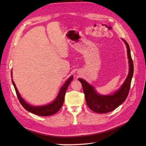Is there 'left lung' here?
Here are the masks:
<instances>
[{
	"mask_svg": "<svg viewBox=\"0 0 146 146\" xmlns=\"http://www.w3.org/2000/svg\"><path fill=\"white\" fill-rule=\"evenodd\" d=\"M122 40L127 49L129 72L124 82L117 91L111 95L99 94L92 85L83 79H78L82 85L87 105L91 110L96 113H105L113 111L123 103L128 96L134 73V65L129 45L124 39L122 38Z\"/></svg>",
	"mask_w": 146,
	"mask_h": 146,
	"instance_id": "left-lung-1",
	"label": "left lung"
}]
</instances>
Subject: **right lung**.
Returning a JSON list of instances; mask_svg holds the SVG:
<instances>
[{"label": "right lung", "mask_w": 146, "mask_h": 146, "mask_svg": "<svg viewBox=\"0 0 146 146\" xmlns=\"http://www.w3.org/2000/svg\"><path fill=\"white\" fill-rule=\"evenodd\" d=\"M11 77L12 78V71L11 72ZM73 79V76H72L66 80L64 85L60 88V90L57 97L52 102L41 106H33L28 104L21 96L13 79H12V82L15 88V91H16L19 101L22 106L29 112H31L39 116L47 117L55 114L60 110L64 102V96L67 88Z\"/></svg>", "instance_id": "right-lung-1"}]
</instances>
